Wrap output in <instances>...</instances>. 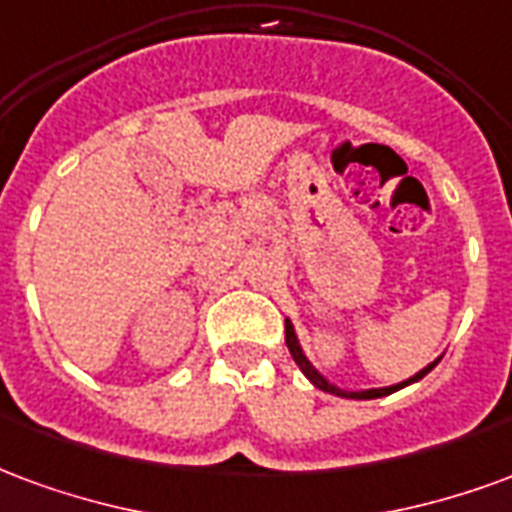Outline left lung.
Returning <instances> with one entry per match:
<instances>
[{
	"label": "left lung",
	"mask_w": 512,
	"mask_h": 512,
	"mask_svg": "<svg viewBox=\"0 0 512 512\" xmlns=\"http://www.w3.org/2000/svg\"><path fill=\"white\" fill-rule=\"evenodd\" d=\"M286 346H289V352H292L294 363L300 365L302 374L311 379V384H316V387H319V390H324V393L341 395V398H357V401H371V398H382V395L395 393V390H401V387H406V384H412V382H417V379H423V376L428 374V371H431V368H434L436 363H439V360H436V363H431V365H428V368H423L420 374H414L412 379H406V382H401V384H393V387H382V390H363V393H346V390H338L335 384L327 382V379H324V376L319 374V371H316V368H313V365L308 363V360H305V354H302L300 343H297V335H294L292 322H286Z\"/></svg>",
	"instance_id": "obj_1"
}]
</instances>
